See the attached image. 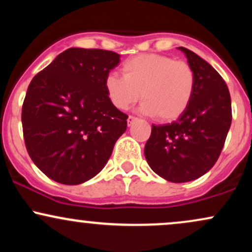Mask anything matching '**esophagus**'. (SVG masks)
Returning <instances> with one entry per match:
<instances>
[{"instance_id": "1", "label": "esophagus", "mask_w": 252, "mask_h": 252, "mask_svg": "<svg viewBox=\"0 0 252 252\" xmlns=\"http://www.w3.org/2000/svg\"><path fill=\"white\" fill-rule=\"evenodd\" d=\"M135 120H136V117L135 116H131V115H130V116L128 117V126H131L132 122H134Z\"/></svg>"}]
</instances>
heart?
I'll list each match as a JSON object with an SVG mask.
<instances>
[{
    "instance_id": "1",
    "label": "heart",
    "mask_w": 252,
    "mask_h": 252,
    "mask_svg": "<svg viewBox=\"0 0 252 252\" xmlns=\"http://www.w3.org/2000/svg\"><path fill=\"white\" fill-rule=\"evenodd\" d=\"M122 74L105 77L106 94L117 109L126 110L142 98L141 111L160 121L176 120L186 111L195 90V73L184 60L163 54H138L122 63Z\"/></svg>"
}]
</instances>
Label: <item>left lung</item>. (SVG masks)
Returning a JSON list of instances; mask_svg holds the SVG:
<instances>
[{"mask_svg":"<svg viewBox=\"0 0 252 252\" xmlns=\"http://www.w3.org/2000/svg\"><path fill=\"white\" fill-rule=\"evenodd\" d=\"M179 50L194 70V94L178 121L153 124L144 147L150 168L176 184L195 180L215 166L232 121L230 92L220 74L194 52Z\"/></svg>","mask_w":252,"mask_h":252,"instance_id":"1","label":"left lung"}]
</instances>
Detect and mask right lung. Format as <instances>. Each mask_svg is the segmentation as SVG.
<instances>
[{"label": "right lung", "mask_w": 252, "mask_h": 252, "mask_svg": "<svg viewBox=\"0 0 252 252\" xmlns=\"http://www.w3.org/2000/svg\"><path fill=\"white\" fill-rule=\"evenodd\" d=\"M120 54L68 48L32 79L22 105L26 149L45 175L79 185L97 175L126 129L128 115L106 94Z\"/></svg>", "instance_id": "1"}]
</instances>
